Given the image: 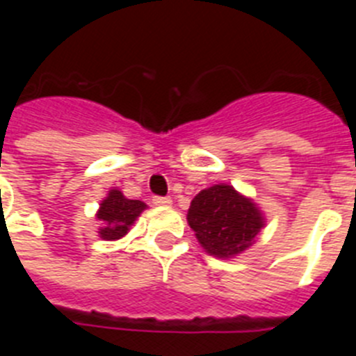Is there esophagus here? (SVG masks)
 <instances>
[{"label": "esophagus", "instance_id": "esophagus-1", "mask_svg": "<svg viewBox=\"0 0 356 356\" xmlns=\"http://www.w3.org/2000/svg\"><path fill=\"white\" fill-rule=\"evenodd\" d=\"M153 203H155L156 207H171L172 205V200H171V197H160V196H156L155 200H153Z\"/></svg>", "mask_w": 356, "mask_h": 356}]
</instances>
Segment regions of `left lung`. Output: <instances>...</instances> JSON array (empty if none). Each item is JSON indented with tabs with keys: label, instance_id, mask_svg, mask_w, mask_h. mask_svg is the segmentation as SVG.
Segmentation results:
<instances>
[{
	"label": "left lung",
	"instance_id": "8db88e82",
	"mask_svg": "<svg viewBox=\"0 0 356 356\" xmlns=\"http://www.w3.org/2000/svg\"><path fill=\"white\" fill-rule=\"evenodd\" d=\"M187 222L207 253L226 260L253 246L266 216L251 197L232 185L217 184L191 201Z\"/></svg>",
	"mask_w": 356,
	"mask_h": 356
}]
</instances>
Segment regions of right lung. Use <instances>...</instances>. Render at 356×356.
Instances as JSON below:
<instances>
[{
  "label": "right lung",
  "mask_w": 356,
  "mask_h": 356,
  "mask_svg": "<svg viewBox=\"0 0 356 356\" xmlns=\"http://www.w3.org/2000/svg\"><path fill=\"white\" fill-rule=\"evenodd\" d=\"M146 209L147 205L144 201L128 200L119 188H110L96 212V219L102 222L97 235L103 241L122 238Z\"/></svg>",
  "instance_id": "add662e5"
}]
</instances>
